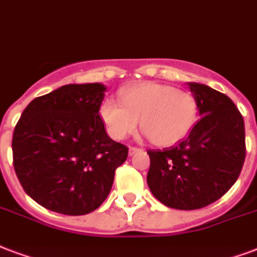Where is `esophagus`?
Returning a JSON list of instances; mask_svg holds the SVG:
<instances>
[{
    "label": "esophagus",
    "mask_w": 257,
    "mask_h": 257,
    "mask_svg": "<svg viewBox=\"0 0 257 257\" xmlns=\"http://www.w3.org/2000/svg\"><path fill=\"white\" fill-rule=\"evenodd\" d=\"M139 151H142V150H140V148H137V147H129V155H131V156L136 154V152H139Z\"/></svg>",
    "instance_id": "obj_1"
}]
</instances>
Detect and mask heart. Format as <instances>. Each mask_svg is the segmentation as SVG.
Wrapping results in <instances>:
<instances>
[{"label": "heart", "mask_w": 257, "mask_h": 257, "mask_svg": "<svg viewBox=\"0 0 257 257\" xmlns=\"http://www.w3.org/2000/svg\"><path fill=\"white\" fill-rule=\"evenodd\" d=\"M122 105L105 99L99 115L109 136L124 140L136 131L139 121L152 144L170 147L183 140L198 118V103L187 90L146 82L122 90Z\"/></svg>", "instance_id": "b5f03b06"}]
</instances>
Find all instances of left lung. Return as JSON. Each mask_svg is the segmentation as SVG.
Masks as SVG:
<instances>
[{"label":"left lung","mask_w":257,"mask_h":257,"mask_svg":"<svg viewBox=\"0 0 257 257\" xmlns=\"http://www.w3.org/2000/svg\"><path fill=\"white\" fill-rule=\"evenodd\" d=\"M189 86L201 118L176 146L148 151L151 193L179 210L201 209L228 193L241 172L246 152L244 118L232 99L206 85Z\"/></svg>","instance_id":"left-lung-1"}]
</instances>
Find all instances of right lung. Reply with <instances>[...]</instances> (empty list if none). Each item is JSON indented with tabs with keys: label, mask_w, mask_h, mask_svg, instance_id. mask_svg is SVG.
Instances as JSON below:
<instances>
[{
	"label": "right lung",
	"mask_w": 257,
	"mask_h": 257,
	"mask_svg": "<svg viewBox=\"0 0 257 257\" xmlns=\"http://www.w3.org/2000/svg\"><path fill=\"white\" fill-rule=\"evenodd\" d=\"M101 83L66 85L25 107L12 140L23 189L48 210L91 213L110 193L128 148L106 135L99 107Z\"/></svg>",
	"instance_id": "obj_1"
}]
</instances>
